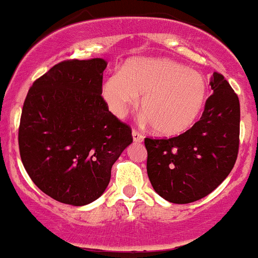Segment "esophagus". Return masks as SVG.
<instances>
[{"mask_svg": "<svg viewBox=\"0 0 258 258\" xmlns=\"http://www.w3.org/2000/svg\"><path fill=\"white\" fill-rule=\"evenodd\" d=\"M133 140H134L135 143H142L143 142V139H144V135L142 134V133H139V132H137V130H133Z\"/></svg>", "mask_w": 258, "mask_h": 258, "instance_id": "1", "label": "esophagus"}]
</instances>
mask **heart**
Returning <instances> with one entry per match:
<instances>
[{
    "label": "heart",
    "instance_id": "1",
    "mask_svg": "<svg viewBox=\"0 0 258 258\" xmlns=\"http://www.w3.org/2000/svg\"><path fill=\"white\" fill-rule=\"evenodd\" d=\"M142 96L140 108L160 135H178L193 125L205 106L207 83L198 71L168 58H135L109 76L103 96L115 115L123 116Z\"/></svg>",
    "mask_w": 258,
    "mask_h": 258
}]
</instances>
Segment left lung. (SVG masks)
<instances>
[{
  "label": "left lung",
  "instance_id": "left-lung-1",
  "mask_svg": "<svg viewBox=\"0 0 258 258\" xmlns=\"http://www.w3.org/2000/svg\"><path fill=\"white\" fill-rule=\"evenodd\" d=\"M200 120L178 137L145 138L147 172L155 192L185 205L206 197L231 173L239 148V100L219 73Z\"/></svg>",
  "mask_w": 258,
  "mask_h": 258
}]
</instances>
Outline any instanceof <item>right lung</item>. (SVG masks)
Here are the masks:
<instances>
[{
	"mask_svg": "<svg viewBox=\"0 0 258 258\" xmlns=\"http://www.w3.org/2000/svg\"><path fill=\"white\" fill-rule=\"evenodd\" d=\"M103 58L63 60L34 81L22 108L19 148L32 182L55 201L85 206L108 187L133 142L101 96Z\"/></svg>",
	"mask_w": 258,
	"mask_h": 258,
	"instance_id": "right-lung-1",
	"label": "right lung"
}]
</instances>
